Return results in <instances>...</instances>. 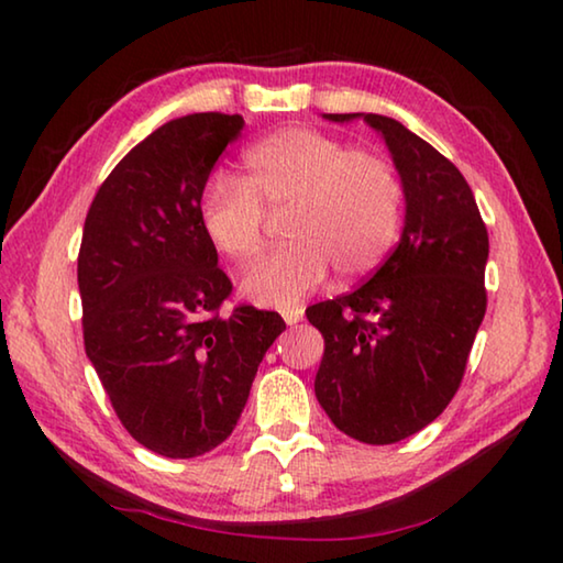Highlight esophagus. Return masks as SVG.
Masks as SVG:
<instances>
[{
	"label": "esophagus",
	"mask_w": 563,
	"mask_h": 563,
	"mask_svg": "<svg viewBox=\"0 0 563 563\" xmlns=\"http://www.w3.org/2000/svg\"><path fill=\"white\" fill-rule=\"evenodd\" d=\"M305 316L302 308H290V310H283V320L288 322V325H295V322H300Z\"/></svg>",
	"instance_id": "obj_1"
}]
</instances>
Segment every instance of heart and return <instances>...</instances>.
Wrapping results in <instances>:
<instances>
[{"label":"heart","instance_id":"obj_1","mask_svg":"<svg viewBox=\"0 0 563 563\" xmlns=\"http://www.w3.org/2000/svg\"><path fill=\"white\" fill-rule=\"evenodd\" d=\"M402 184L385 158L360 154L325 133L288 129L245 154V176H218L201 201V228L235 265L258 258L271 216L288 218L285 245L243 280L263 308H290L328 278L375 271L402 225Z\"/></svg>","mask_w":563,"mask_h":563}]
</instances>
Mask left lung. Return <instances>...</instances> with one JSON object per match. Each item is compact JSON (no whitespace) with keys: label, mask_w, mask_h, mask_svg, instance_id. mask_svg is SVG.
<instances>
[{"label":"left lung","mask_w":563,"mask_h":563,"mask_svg":"<svg viewBox=\"0 0 563 563\" xmlns=\"http://www.w3.org/2000/svg\"><path fill=\"white\" fill-rule=\"evenodd\" d=\"M362 119L383 136L405 194L399 243L357 290L305 316L325 338L316 397L332 424L365 444H395L450 405L487 310L489 235L464 176L402 123Z\"/></svg>","instance_id":"obj_1"}]
</instances>
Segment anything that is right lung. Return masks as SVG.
Segmentation results:
<instances>
[{"mask_svg": "<svg viewBox=\"0 0 563 563\" xmlns=\"http://www.w3.org/2000/svg\"><path fill=\"white\" fill-rule=\"evenodd\" d=\"M243 117L188 113L133 146L84 223V347L129 434L168 460L231 437L278 312L218 316L231 280L201 228L208 176Z\"/></svg>", "mask_w": 563, "mask_h": 563, "instance_id": "right-lung-1", "label": "right lung"}]
</instances>
